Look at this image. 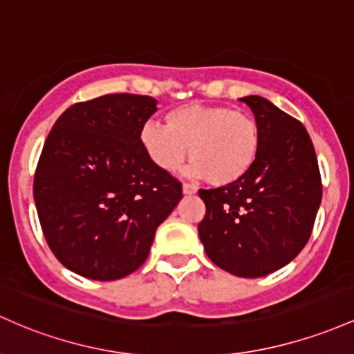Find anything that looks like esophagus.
<instances>
[{
    "label": "esophagus",
    "instance_id": "obj_1",
    "mask_svg": "<svg viewBox=\"0 0 354 354\" xmlns=\"http://www.w3.org/2000/svg\"><path fill=\"white\" fill-rule=\"evenodd\" d=\"M182 192H184V196H194L197 192V187L192 184H182Z\"/></svg>",
    "mask_w": 354,
    "mask_h": 354
}]
</instances>
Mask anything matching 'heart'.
I'll use <instances>...</instances> for the list:
<instances>
[{
  "instance_id": "heart-1",
  "label": "heart",
  "mask_w": 354,
  "mask_h": 354,
  "mask_svg": "<svg viewBox=\"0 0 354 354\" xmlns=\"http://www.w3.org/2000/svg\"><path fill=\"white\" fill-rule=\"evenodd\" d=\"M147 157L176 172L187 157L190 174L214 185H230L248 176L261 149V130L251 115L229 106L189 103L165 113V127L147 122L140 129Z\"/></svg>"
}]
</instances>
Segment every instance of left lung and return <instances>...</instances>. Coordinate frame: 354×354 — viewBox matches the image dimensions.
Segmentation results:
<instances>
[{
    "mask_svg": "<svg viewBox=\"0 0 354 354\" xmlns=\"http://www.w3.org/2000/svg\"><path fill=\"white\" fill-rule=\"evenodd\" d=\"M241 102L251 106L259 125V156L239 182L198 190L205 204L198 237L221 269L239 277H263L303 251L323 185L304 125L257 95Z\"/></svg>",
    "mask_w": 354,
    "mask_h": 354,
    "instance_id": "8db88e82",
    "label": "left lung"
}]
</instances>
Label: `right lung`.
Masks as SVG:
<instances>
[{"mask_svg": "<svg viewBox=\"0 0 354 354\" xmlns=\"http://www.w3.org/2000/svg\"><path fill=\"white\" fill-rule=\"evenodd\" d=\"M147 95L112 93L71 105L48 133L33 196L51 252L70 271L115 281L137 271L182 184L147 157Z\"/></svg>", "mask_w": 354, "mask_h": 354, "instance_id": "right-lung-1", "label": "right lung"}]
</instances>
